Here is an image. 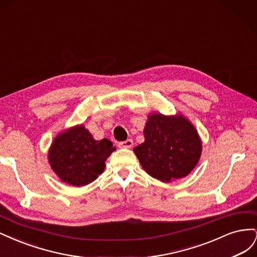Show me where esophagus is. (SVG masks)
I'll use <instances>...</instances> for the list:
<instances>
[{"label": "esophagus", "instance_id": "34e87169", "mask_svg": "<svg viewBox=\"0 0 257 257\" xmlns=\"http://www.w3.org/2000/svg\"><path fill=\"white\" fill-rule=\"evenodd\" d=\"M133 145H134V143H133V141H132V139H126V141L120 142L118 144V146L120 148H126V149H130V148L133 147Z\"/></svg>", "mask_w": 257, "mask_h": 257}]
</instances>
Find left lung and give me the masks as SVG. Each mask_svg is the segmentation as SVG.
<instances>
[{
    "label": "left lung",
    "instance_id": "8db88e82",
    "mask_svg": "<svg viewBox=\"0 0 257 257\" xmlns=\"http://www.w3.org/2000/svg\"><path fill=\"white\" fill-rule=\"evenodd\" d=\"M145 143L134 152L146 172L163 182L188 176L196 166L201 142L192 124L183 118L152 113L144 131Z\"/></svg>",
    "mask_w": 257,
    "mask_h": 257
}]
</instances>
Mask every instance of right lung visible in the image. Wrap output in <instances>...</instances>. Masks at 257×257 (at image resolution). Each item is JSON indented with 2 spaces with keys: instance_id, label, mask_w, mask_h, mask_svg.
<instances>
[{
  "instance_id": "add662e5",
  "label": "right lung",
  "mask_w": 257,
  "mask_h": 257,
  "mask_svg": "<svg viewBox=\"0 0 257 257\" xmlns=\"http://www.w3.org/2000/svg\"><path fill=\"white\" fill-rule=\"evenodd\" d=\"M113 150L110 141H95L83 125H78L54 138L48 158L62 181L83 186L104 172L105 161Z\"/></svg>"
}]
</instances>
